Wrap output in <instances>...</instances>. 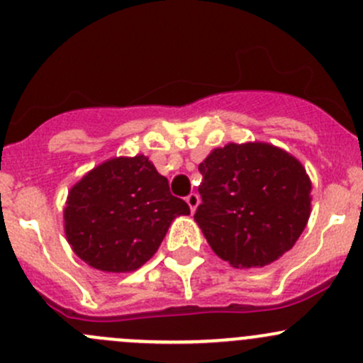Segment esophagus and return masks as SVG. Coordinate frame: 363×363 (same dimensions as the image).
Here are the masks:
<instances>
[{
    "label": "esophagus",
    "mask_w": 363,
    "mask_h": 363,
    "mask_svg": "<svg viewBox=\"0 0 363 363\" xmlns=\"http://www.w3.org/2000/svg\"><path fill=\"white\" fill-rule=\"evenodd\" d=\"M186 202H188L189 208H191V212H195L196 207H199V203H200V196L196 195V193H191V195L186 196Z\"/></svg>",
    "instance_id": "34e87169"
}]
</instances>
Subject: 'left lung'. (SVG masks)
Here are the masks:
<instances>
[{
	"instance_id": "left-lung-1",
	"label": "left lung",
	"mask_w": 363,
	"mask_h": 363,
	"mask_svg": "<svg viewBox=\"0 0 363 363\" xmlns=\"http://www.w3.org/2000/svg\"><path fill=\"white\" fill-rule=\"evenodd\" d=\"M195 214L208 246L235 269L290 251L311 216V179L295 156L265 142L218 147L199 164Z\"/></svg>"
}]
</instances>
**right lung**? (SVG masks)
<instances>
[{
    "label": "right lung",
    "mask_w": 363,
    "mask_h": 363,
    "mask_svg": "<svg viewBox=\"0 0 363 363\" xmlns=\"http://www.w3.org/2000/svg\"><path fill=\"white\" fill-rule=\"evenodd\" d=\"M147 156H119L87 172L68 191L65 233L73 252L104 272H133L158 251L168 226L188 216Z\"/></svg>",
    "instance_id": "right-lung-1"
}]
</instances>
